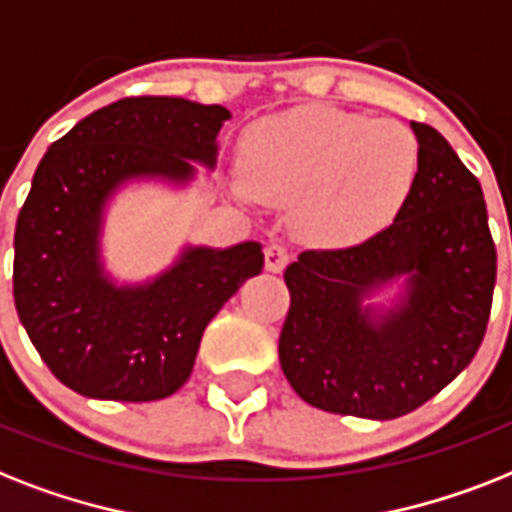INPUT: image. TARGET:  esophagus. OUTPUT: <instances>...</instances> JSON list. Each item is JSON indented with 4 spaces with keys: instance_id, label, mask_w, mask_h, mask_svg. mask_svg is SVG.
Here are the masks:
<instances>
[{
    "instance_id": "34e87169",
    "label": "esophagus",
    "mask_w": 512,
    "mask_h": 512,
    "mask_svg": "<svg viewBox=\"0 0 512 512\" xmlns=\"http://www.w3.org/2000/svg\"><path fill=\"white\" fill-rule=\"evenodd\" d=\"M286 263H289V252L281 244H268L265 247V268L270 273H281L286 268Z\"/></svg>"
}]
</instances>
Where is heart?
Instances as JSON below:
<instances>
[{
  "mask_svg": "<svg viewBox=\"0 0 512 512\" xmlns=\"http://www.w3.org/2000/svg\"><path fill=\"white\" fill-rule=\"evenodd\" d=\"M418 168V141L400 123L305 105L244 131L242 173L231 189L244 202L292 205L302 242L352 247L400 215Z\"/></svg>",
  "mask_w": 512,
  "mask_h": 512,
  "instance_id": "heart-1",
  "label": "heart"
}]
</instances>
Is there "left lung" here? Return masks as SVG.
I'll list each match as a JSON object with an SVG mask.
<instances>
[{"label": "left lung", "mask_w": 512, "mask_h": 512, "mask_svg": "<svg viewBox=\"0 0 512 512\" xmlns=\"http://www.w3.org/2000/svg\"><path fill=\"white\" fill-rule=\"evenodd\" d=\"M421 168L381 234L307 249L284 270L292 294L278 360L307 405L392 421L471 363L492 310L494 252L484 191L450 141L410 123ZM401 284L389 306L372 297Z\"/></svg>", "instance_id": "left-lung-1"}]
</instances>
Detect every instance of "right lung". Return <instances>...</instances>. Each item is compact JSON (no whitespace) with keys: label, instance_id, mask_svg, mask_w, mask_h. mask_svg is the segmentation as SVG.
I'll return each instance as SVG.
<instances>
[{"label":"right lung","instance_id":"right-lung-1","mask_svg":"<svg viewBox=\"0 0 512 512\" xmlns=\"http://www.w3.org/2000/svg\"><path fill=\"white\" fill-rule=\"evenodd\" d=\"M231 112L181 97H131L91 112L47 149L15 226L12 294L49 371L94 400L170 397L194 368L207 323L263 270L260 242L186 244L141 284L102 257L105 213L139 181L189 186L218 162Z\"/></svg>","mask_w":512,"mask_h":512}]
</instances>
